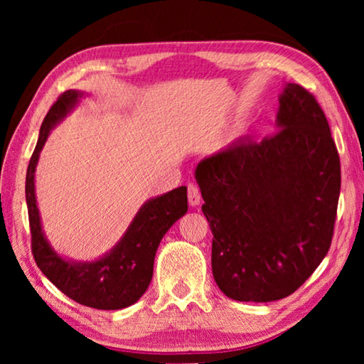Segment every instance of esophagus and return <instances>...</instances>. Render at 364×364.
Masks as SVG:
<instances>
[{
    "instance_id": "esophagus-1",
    "label": "esophagus",
    "mask_w": 364,
    "mask_h": 364,
    "mask_svg": "<svg viewBox=\"0 0 364 364\" xmlns=\"http://www.w3.org/2000/svg\"><path fill=\"white\" fill-rule=\"evenodd\" d=\"M188 199L191 205H199L200 204V189L196 183L188 184Z\"/></svg>"
}]
</instances>
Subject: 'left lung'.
Segmentation results:
<instances>
[{
  "label": "left lung",
  "mask_w": 364,
  "mask_h": 364,
  "mask_svg": "<svg viewBox=\"0 0 364 364\" xmlns=\"http://www.w3.org/2000/svg\"><path fill=\"white\" fill-rule=\"evenodd\" d=\"M278 127L260 143L237 139L196 168L213 234V278L239 301L294 294L323 262L334 234L341 159L316 97L287 83Z\"/></svg>",
  "instance_id": "obj_1"
}]
</instances>
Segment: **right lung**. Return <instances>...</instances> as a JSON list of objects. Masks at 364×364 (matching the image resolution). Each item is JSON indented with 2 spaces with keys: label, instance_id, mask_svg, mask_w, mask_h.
<instances>
[{
  "label": "right lung",
  "instance_id": "1",
  "mask_svg": "<svg viewBox=\"0 0 364 364\" xmlns=\"http://www.w3.org/2000/svg\"><path fill=\"white\" fill-rule=\"evenodd\" d=\"M82 96L69 90L58 97L43 120L40 138L28 162L26 199L32 254L43 274L67 297L97 310H120L138 301L152 279L154 257L165 232L188 212L186 188L180 186L141 207L133 223L114 250L93 263H73L59 257L41 231L35 199V167L49 130L75 106Z\"/></svg>",
  "mask_w": 364,
  "mask_h": 364
}]
</instances>
